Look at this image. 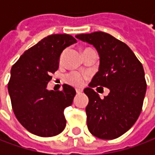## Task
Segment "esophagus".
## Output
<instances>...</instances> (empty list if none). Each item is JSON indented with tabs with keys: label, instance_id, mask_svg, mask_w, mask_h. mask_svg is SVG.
Masks as SVG:
<instances>
[{
	"label": "esophagus",
	"instance_id": "esophagus-1",
	"mask_svg": "<svg viewBox=\"0 0 155 155\" xmlns=\"http://www.w3.org/2000/svg\"><path fill=\"white\" fill-rule=\"evenodd\" d=\"M82 91H83V90H81V89H77V90H76L77 94H80V93H82Z\"/></svg>",
	"mask_w": 155,
	"mask_h": 155
}]
</instances>
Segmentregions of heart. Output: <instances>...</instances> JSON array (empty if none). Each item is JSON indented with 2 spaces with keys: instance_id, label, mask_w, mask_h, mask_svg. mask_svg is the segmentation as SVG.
Here are the masks:
<instances>
[{
  "instance_id": "1",
  "label": "heart",
  "mask_w": 155,
  "mask_h": 155,
  "mask_svg": "<svg viewBox=\"0 0 155 155\" xmlns=\"http://www.w3.org/2000/svg\"><path fill=\"white\" fill-rule=\"evenodd\" d=\"M63 58V54L61 55V59ZM87 74L84 73H80V72H71L66 76V81L68 82L70 84L76 87H81L84 84V81L87 78Z\"/></svg>"
}]
</instances>
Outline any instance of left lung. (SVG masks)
Here are the masks:
<instances>
[{"instance_id": "8db88e82", "label": "left lung", "mask_w": 155, "mask_h": 155, "mask_svg": "<svg viewBox=\"0 0 155 155\" xmlns=\"http://www.w3.org/2000/svg\"><path fill=\"white\" fill-rule=\"evenodd\" d=\"M77 39L92 45L99 56L98 71L84 90L89 131L100 139L112 140L131 128L140 116L147 91L143 66L128 45L110 34L95 32L78 34ZM106 87L101 99L93 88Z\"/></svg>"}]
</instances>
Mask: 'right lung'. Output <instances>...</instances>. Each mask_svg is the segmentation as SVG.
I'll list each match as a JSON object with an SVG mask.
<instances>
[{"mask_svg": "<svg viewBox=\"0 0 155 155\" xmlns=\"http://www.w3.org/2000/svg\"><path fill=\"white\" fill-rule=\"evenodd\" d=\"M77 40L69 34H51L25 51L11 69L8 90L18 121L41 137L60 134L65 128V108L76 91L64 84L61 91L47 90L51 74L58 68L63 51Z\"/></svg>", "mask_w": 155, "mask_h": 155, "instance_id": "obj_1", "label": "right lung"}]
</instances>
